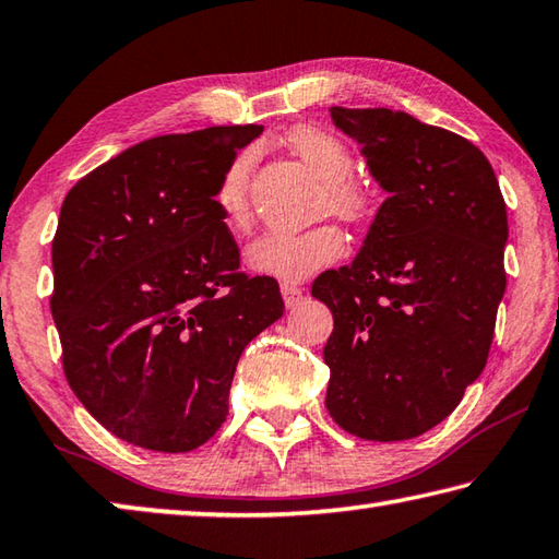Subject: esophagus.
<instances>
[{
  "mask_svg": "<svg viewBox=\"0 0 559 559\" xmlns=\"http://www.w3.org/2000/svg\"><path fill=\"white\" fill-rule=\"evenodd\" d=\"M281 293H283V300H286V306L293 308L302 300V293H306V290L296 286V283H281Z\"/></svg>",
  "mask_w": 559,
  "mask_h": 559,
  "instance_id": "esophagus-1",
  "label": "esophagus"
}]
</instances>
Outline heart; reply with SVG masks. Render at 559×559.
Returning a JSON list of instances; mask_svg holds the SVG:
<instances>
[{"label":"heart","mask_w":559,"mask_h":559,"mask_svg":"<svg viewBox=\"0 0 559 559\" xmlns=\"http://www.w3.org/2000/svg\"><path fill=\"white\" fill-rule=\"evenodd\" d=\"M288 148L322 180L318 210L332 212L347 222H361L371 212V192L352 178L354 156L330 131L298 127L286 136ZM251 168L253 148H245L229 160L217 186V207L235 227L251 219ZM344 253V237L334 225H318L306 231H269L247 247V263L261 276L302 281L314 271L337 261Z\"/></svg>","instance_id":"heart-1"}]
</instances>
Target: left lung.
Here are the masks:
<instances>
[{
  "mask_svg": "<svg viewBox=\"0 0 559 559\" xmlns=\"http://www.w3.org/2000/svg\"><path fill=\"white\" fill-rule=\"evenodd\" d=\"M330 115L389 198L357 259L312 283L334 318L324 405L361 440H411L486 367L506 290V202L489 158L460 134L385 107Z\"/></svg>",
  "mask_w": 559,
  "mask_h": 559,
  "instance_id": "8db88e82",
  "label": "left lung"
}]
</instances>
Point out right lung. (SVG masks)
<instances>
[{
  "label": "right lung",
  "mask_w": 559,
  "mask_h": 559,
  "mask_svg": "<svg viewBox=\"0 0 559 559\" xmlns=\"http://www.w3.org/2000/svg\"><path fill=\"white\" fill-rule=\"evenodd\" d=\"M263 127L156 136L80 178L53 237L50 312L70 389L119 440L190 452L227 420L247 344L283 314L239 271L219 178Z\"/></svg>",
  "instance_id": "1"
}]
</instances>
